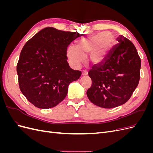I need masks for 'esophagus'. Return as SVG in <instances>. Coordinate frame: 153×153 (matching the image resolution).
<instances>
[{"label":"esophagus","mask_w":153,"mask_h":153,"mask_svg":"<svg viewBox=\"0 0 153 153\" xmlns=\"http://www.w3.org/2000/svg\"><path fill=\"white\" fill-rule=\"evenodd\" d=\"M87 75V71H83L82 73V76H86Z\"/></svg>","instance_id":"obj_1"}]
</instances>
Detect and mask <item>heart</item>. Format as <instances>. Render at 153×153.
Instances as JSON below:
<instances>
[{"mask_svg": "<svg viewBox=\"0 0 153 153\" xmlns=\"http://www.w3.org/2000/svg\"><path fill=\"white\" fill-rule=\"evenodd\" d=\"M114 41V36L106 31L82 38L76 42V47L71 46L68 48V61L74 68L78 69L90 53V62L94 65H99L104 62Z\"/></svg>", "mask_w": 153, "mask_h": 153, "instance_id": "heart-1", "label": "heart"}]
</instances>
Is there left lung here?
Returning a JSON list of instances; mask_svg holds the SVG:
<instances>
[{
  "label": "left lung",
  "mask_w": 153,
  "mask_h": 153,
  "mask_svg": "<svg viewBox=\"0 0 153 153\" xmlns=\"http://www.w3.org/2000/svg\"><path fill=\"white\" fill-rule=\"evenodd\" d=\"M117 40L104 62L88 73L92 83L87 96L101 108H112L127 102L140 80L141 60L135 47L122 35Z\"/></svg>",
  "instance_id": "1"
}]
</instances>
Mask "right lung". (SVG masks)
<instances>
[{"mask_svg": "<svg viewBox=\"0 0 153 153\" xmlns=\"http://www.w3.org/2000/svg\"><path fill=\"white\" fill-rule=\"evenodd\" d=\"M78 32L46 27L23 47L16 66L22 94L36 107L53 108L66 98L68 86L81 76L69 66L67 47Z\"/></svg>", "mask_w": 153, "mask_h": 153, "instance_id": "right-lung-1", "label": "right lung"}]
</instances>
